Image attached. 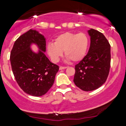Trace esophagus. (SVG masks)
Masks as SVG:
<instances>
[{"label": "esophagus", "mask_w": 126, "mask_h": 126, "mask_svg": "<svg viewBox=\"0 0 126 126\" xmlns=\"http://www.w3.org/2000/svg\"><path fill=\"white\" fill-rule=\"evenodd\" d=\"M66 68H67L66 66H60L59 69H60V70H62V69H66Z\"/></svg>", "instance_id": "esophagus-1"}]
</instances>
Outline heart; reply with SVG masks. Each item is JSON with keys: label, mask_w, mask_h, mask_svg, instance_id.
I'll list each match as a JSON object with an SVG mask.
<instances>
[{"label": "heart", "mask_w": 126, "mask_h": 126, "mask_svg": "<svg viewBox=\"0 0 126 126\" xmlns=\"http://www.w3.org/2000/svg\"><path fill=\"white\" fill-rule=\"evenodd\" d=\"M89 44L87 34L68 32L57 36L54 43H48L47 52L54 62H58L63 55V51L68 60L77 62L82 60L87 54Z\"/></svg>", "instance_id": "b5f03b06"}]
</instances>
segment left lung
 Wrapping results in <instances>:
<instances>
[{"instance_id": "obj_1", "label": "left lung", "mask_w": 126, "mask_h": 126, "mask_svg": "<svg viewBox=\"0 0 126 126\" xmlns=\"http://www.w3.org/2000/svg\"><path fill=\"white\" fill-rule=\"evenodd\" d=\"M90 47L84 58L75 66L74 82L85 91L97 89L106 81L110 68V45L102 33L91 29Z\"/></svg>"}]
</instances>
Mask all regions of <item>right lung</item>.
Returning <instances> with one entry per match:
<instances>
[{
  "mask_svg": "<svg viewBox=\"0 0 126 126\" xmlns=\"http://www.w3.org/2000/svg\"><path fill=\"white\" fill-rule=\"evenodd\" d=\"M35 44L37 53L30 49ZM46 39L35 30L30 29L15 42L10 54L11 69L20 88L28 94L41 96L52 87L59 66L45 55Z\"/></svg>",
  "mask_w": 126,
  "mask_h": 126,
  "instance_id": "1",
  "label": "right lung"
}]
</instances>
